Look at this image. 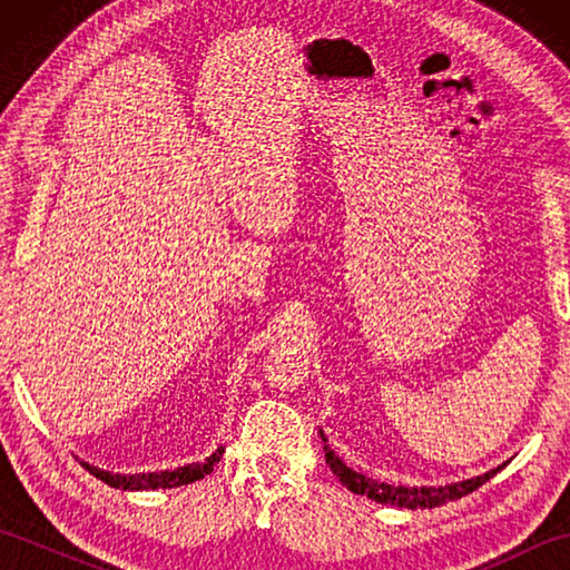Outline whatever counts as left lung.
<instances>
[{
    "mask_svg": "<svg viewBox=\"0 0 570 570\" xmlns=\"http://www.w3.org/2000/svg\"><path fill=\"white\" fill-rule=\"evenodd\" d=\"M321 439L325 441L323 431ZM325 451V463L331 465V470L335 472V478H341L343 485L347 490H353L355 494H365V498L374 500V502H382V504H392V507H406V510H431V507H441L445 502L451 500H460L465 498V494H470L472 490H478L480 485H485V482L498 475V472L507 465H500L494 468L490 472H485V475H478V478H470V480H463V482H453V485H441V488H404V485H386V482H374L365 475H360V472H355L353 468H347L341 458H337L333 453V448L325 443L323 445Z\"/></svg>",
    "mask_w": 570,
    "mask_h": 570,
    "instance_id": "1",
    "label": "left lung"
}]
</instances>
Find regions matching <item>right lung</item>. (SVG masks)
<instances>
[{"label": "right lung", "instance_id": "right-lung-1", "mask_svg": "<svg viewBox=\"0 0 570 570\" xmlns=\"http://www.w3.org/2000/svg\"><path fill=\"white\" fill-rule=\"evenodd\" d=\"M223 453H225V448L220 445L210 458H205L203 463H190L184 468L161 470V472H139V475H119V472H107V470H100V468L88 465V463H82V465L90 470V475L107 482V485L115 490H159V488L166 490V488L188 485V482H196V480H203L205 475H210L213 465L220 460Z\"/></svg>", "mask_w": 570, "mask_h": 570}]
</instances>
